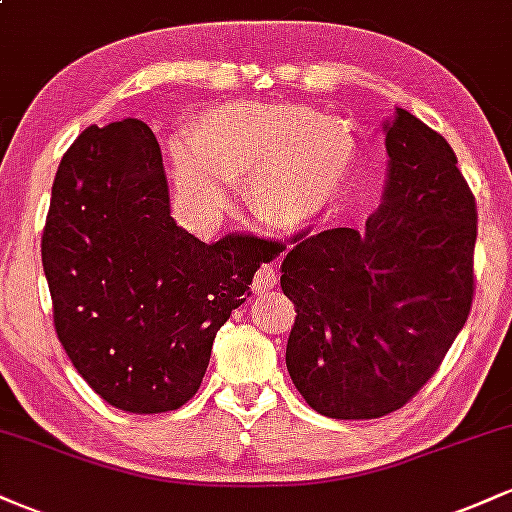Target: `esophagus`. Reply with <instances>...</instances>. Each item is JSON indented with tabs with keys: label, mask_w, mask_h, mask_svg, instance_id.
<instances>
[{
	"label": "esophagus",
	"mask_w": 512,
	"mask_h": 512,
	"mask_svg": "<svg viewBox=\"0 0 512 512\" xmlns=\"http://www.w3.org/2000/svg\"><path fill=\"white\" fill-rule=\"evenodd\" d=\"M276 281H279V272H276V264H262V267L257 269L255 279H252V293L262 296V293H267V291L274 289Z\"/></svg>",
	"instance_id": "obj_1"
}]
</instances>
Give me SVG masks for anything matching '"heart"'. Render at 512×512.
<instances>
[{"label": "heart", "instance_id": "1", "mask_svg": "<svg viewBox=\"0 0 512 512\" xmlns=\"http://www.w3.org/2000/svg\"><path fill=\"white\" fill-rule=\"evenodd\" d=\"M175 199L187 216L216 221L231 211L238 178L262 219L305 223L320 216L354 166L356 144L334 117L296 103H223L197 127L168 139Z\"/></svg>", "mask_w": 512, "mask_h": 512}]
</instances>
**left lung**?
Segmentation results:
<instances>
[{
  "label": "left lung",
  "instance_id": "1",
  "mask_svg": "<svg viewBox=\"0 0 512 512\" xmlns=\"http://www.w3.org/2000/svg\"><path fill=\"white\" fill-rule=\"evenodd\" d=\"M383 129V199L366 228L298 233L281 262V291L296 305L286 368L330 419L404 407L472 308L477 204L455 151L402 108Z\"/></svg>",
  "mask_w": 512,
  "mask_h": 512
}]
</instances>
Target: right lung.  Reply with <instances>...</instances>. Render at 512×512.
Instances as JSON below:
<instances>
[{"label":"right lung","instance_id":"obj_1","mask_svg":"<svg viewBox=\"0 0 512 512\" xmlns=\"http://www.w3.org/2000/svg\"><path fill=\"white\" fill-rule=\"evenodd\" d=\"M163 158L142 120L88 127L64 154L43 233L57 337L115 409H180L202 385L216 332L274 252L202 243L170 216Z\"/></svg>","mask_w":512,"mask_h":512}]
</instances>
